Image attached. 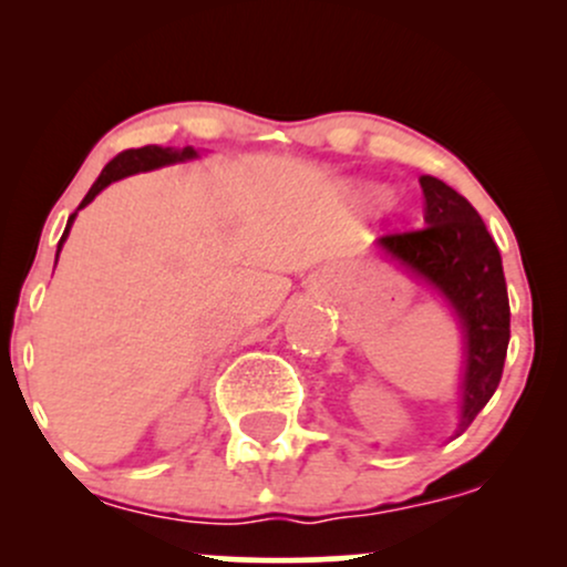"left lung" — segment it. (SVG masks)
I'll return each mask as SVG.
<instances>
[{
  "label": "left lung",
  "instance_id": "8db88e82",
  "mask_svg": "<svg viewBox=\"0 0 567 567\" xmlns=\"http://www.w3.org/2000/svg\"><path fill=\"white\" fill-rule=\"evenodd\" d=\"M424 226L389 231L379 239L396 261L437 285L458 311L466 336L464 405L458 434H464L498 389L509 347V296L498 245L483 218L455 188L434 175H421Z\"/></svg>",
  "mask_w": 567,
  "mask_h": 567
}]
</instances>
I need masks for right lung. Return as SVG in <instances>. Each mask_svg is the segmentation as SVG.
I'll list each match as a JSON object with an SVG mask.
<instances>
[{
	"label": "right lung",
	"instance_id": "obj_1",
	"mask_svg": "<svg viewBox=\"0 0 567 567\" xmlns=\"http://www.w3.org/2000/svg\"><path fill=\"white\" fill-rule=\"evenodd\" d=\"M197 157V152H194L192 146H186L184 152H173V148H162V146H141V148H127V152L116 154V157L109 162L106 167H103L101 175H97V181L93 186H90V192L84 194L82 205L76 207V210H82L84 205H90V202L95 199V194L101 192V188H106L112 181H120L125 178V175H133V173H141V171H154V167H162V165H171V162H181V159H192ZM76 213H71L69 224H66V231H63L61 243H58V252H61V245L63 239H66V234L71 229V220H74Z\"/></svg>",
	"mask_w": 567,
	"mask_h": 567
}]
</instances>
